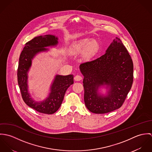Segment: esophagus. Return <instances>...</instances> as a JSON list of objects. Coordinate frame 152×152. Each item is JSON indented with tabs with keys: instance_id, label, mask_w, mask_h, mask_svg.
Wrapping results in <instances>:
<instances>
[{
	"instance_id": "obj_1",
	"label": "esophagus",
	"mask_w": 152,
	"mask_h": 152,
	"mask_svg": "<svg viewBox=\"0 0 152 152\" xmlns=\"http://www.w3.org/2000/svg\"><path fill=\"white\" fill-rule=\"evenodd\" d=\"M74 80L76 81H81L82 80V77L81 75H76L74 77Z\"/></svg>"
}]
</instances>
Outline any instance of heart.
Listing matches in <instances>:
<instances>
[{"mask_svg": "<svg viewBox=\"0 0 152 152\" xmlns=\"http://www.w3.org/2000/svg\"><path fill=\"white\" fill-rule=\"evenodd\" d=\"M99 48V44L96 40L87 38L75 42L70 48L69 51L74 55L82 54V58L88 60L98 53Z\"/></svg>", "mask_w": 152, "mask_h": 152, "instance_id": "1", "label": "heart"}]
</instances>
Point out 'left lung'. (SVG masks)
<instances>
[{
  "mask_svg": "<svg viewBox=\"0 0 152 152\" xmlns=\"http://www.w3.org/2000/svg\"><path fill=\"white\" fill-rule=\"evenodd\" d=\"M84 76V102L94 113H106L121 108L133 84V64L130 55L116 37L103 56L80 65ZM107 89L105 94L100 88Z\"/></svg>",
  "mask_w": 152,
  "mask_h": 152,
  "instance_id": "1",
  "label": "left lung"
}]
</instances>
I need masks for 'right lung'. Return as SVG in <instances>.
Here are the masks:
<instances>
[{"label": "right lung", "mask_w": 152, "mask_h": 152, "mask_svg": "<svg viewBox=\"0 0 152 152\" xmlns=\"http://www.w3.org/2000/svg\"><path fill=\"white\" fill-rule=\"evenodd\" d=\"M58 40L57 36L51 34L36 37L26 43L19 58L18 80L23 99L29 107L45 114H53L60 108L66 89L74 84V75H56L47 97L43 101H36L28 92V72L35 56L40 53L48 51V47L56 46L58 43Z\"/></svg>", "instance_id": "right-lung-1"}]
</instances>
